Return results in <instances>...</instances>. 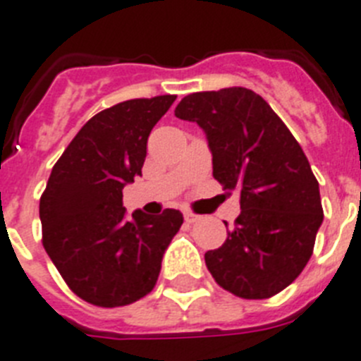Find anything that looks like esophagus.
Listing matches in <instances>:
<instances>
[{
	"label": "esophagus",
	"mask_w": 361,
	"mask_h": 361,
	"mask_svg": "<svg viewBox=\"0 0 361 361\" xmlns=\"http://www.w3.org/2000/svg\"><path fill=\"white\" fill-rule=\"evenodd\" d=\"M183 218H185L187 224H195V222H198V220H200L198 214L190 213V211H185V213H183Z\"/></svg>",
	"instance_id": "1"
}]
</instances>
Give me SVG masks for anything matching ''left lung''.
Wrapping results in <instances>:
<instances>
[{
    "label": "left lung",
    "mask_w": 361,
    "mask_h": 361,
    "mask_svg": "<svg viewBox=\"0 0 361 361\" xmlns=\"http://www.w3.org/2000/svg\"><path fill=\"white\" fill-rule=\"evenodd\" d=\"M174 114L204 130L214 180L240 195L235 227L222 246L205 253L207 269L237 298H271L307 266L323 222L319 183L307 156L268 102L247 87L190 93Z\"/></svg>",
    "instance_id": "obj_1"
}]
</instances>
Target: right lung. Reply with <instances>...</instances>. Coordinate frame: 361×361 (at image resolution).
<instances>
[{
	"label": "right lung",
	"instance_id": "obj_1",
	"mask_svg": "<svg viewBox=\"0 0 361 361\" xmlns=\"http://www.w3.org/2000/svg\"><path fill=\"white\" fill-rule=\"evenodd\" d=\"M176 95L132 99L93 115L54 163L40 198L42 242L73 293L115 308L152 292L183 214L126 218L123 189L141 176L148 135Z\"/></svg>",
	"mask_w": 361,
	"mask_h": 361
}]
</instances>
